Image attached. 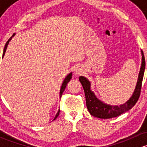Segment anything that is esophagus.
Here are the masks:
<instances>
[{"label": "esophagus", "instance_id": "esophagus-1", "mask_svg": "<svg viewBox=\"0 0 147 147\" xmlns=\"http://www.w3.org/2000/svg\"><path fill=\"white\" fill-rule=\"evenodd\" d=\"M82 71L83 70H82V67H81L80 66H78V67H77L76 69H75V74H77V75H80V73H82Z\"/></svg>", "mask_w": 147, "mask_h": 147}]
</instances>
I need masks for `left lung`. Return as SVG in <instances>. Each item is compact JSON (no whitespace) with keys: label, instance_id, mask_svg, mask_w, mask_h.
<instances>
[{"label":"left lung","instance_id":"1","mask_svg":"<svg viewBox=\"0 0 147 147\" xmlns=\"http://www.w3.org/2000/svg\"><path fill=\"white\" fill-rule=\"evenodd\" d=\"M142 66H141L135 90H134L133 95L131 96L129 100H128L124 105H120L119 107L111 106V105H106V104L100 101L95 97L93 92H92L90 90V82H89L88 80L86 79L84 77H80V82L82 84L84 91V94H85L86 105H87V109H88L90 115L95 117L100 118V119H110V118L119 116L121 114L127 112L136 105L141 94L142 80H143L144 73L145 69V58L142 51Z\"/></svg>","mask_w":147,"mask_h":147}]
</instances>
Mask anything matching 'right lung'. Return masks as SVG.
Masks as SVG:
<instances>
[{"label": "right lung", "instance_id": "right-lung-1", "mask_svg": "<svg viewBox=\"0 0 147 147\" xmlns=\"http://www.w3.org/2000/svg\"><path fill=\"white\" fill-rule=\"evenodd\" d=\"M11 38H12V37H10L9 39H8V40L6 42V43H5V47H4V50H3V56H4V55H5V51H6V49H7V46H8V43H9V41L10 40H11ZM71 78H72V73L69 74V75H68L66 77V78H65V79L64 82H63V84H62L61 89H60V97H62V94H63V92L65 91V88H66L67 84V83L69 82V80H70ZM59 114H60V110H59L58 112H57V115H56V116H55V117L54 118V120H55L56 118H57V117H58Z\"/></svg>", "mask_w": 147, "mask_h": 147}]
</instances>
